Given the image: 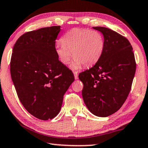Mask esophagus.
I'll list each match as a JSON object with an SVG mask.
<instances>
[{
    "label": "esophagus",
    "mask_w": 148,
    "mask_h": 148,
    "mask_svg": "<svg viewBox=\"0 0 148 148\" xmlns=\"http://www.w3.org/2000/svg\"><path fill=\"white\" fill-rule=\"evenodd\" d=\"M73 74H74L75 79H78V72H77V71H74L73 72Z\"/></svg>",
    "instance_id": "1"
}]
</instances>
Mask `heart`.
I'll list each match as a JSON object with an SVG mask.
<instances>
[{
    "mask_svg": "<svg viewBox=\"0 0 148 148\" xmlns=\"http://www.w3.org/2000/svg\"><path fill=\"white\" fill-rule=\"evenodd\" d=\"M62 43H57L55 51L61 63L67 65L72 53L75 58L71 67L74 70L92 66L100 59L104 50V39L97 31L75 28L62 38Z\"/></svg>",
    "mask_w": 148,
    "mask_h": 148,
    "instance_id": "heart-1",
    "label": "heart"
}]
</instances>
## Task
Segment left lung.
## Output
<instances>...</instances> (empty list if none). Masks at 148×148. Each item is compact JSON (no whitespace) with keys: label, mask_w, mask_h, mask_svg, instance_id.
<instances>
[{"label":"left lung","mask_w":148,"mask_h":148,"mask_svg":"<svg viewBox=\"0 0 148 148\" xmlns=\"http://www.w3.org/2000/svg\"><path fill=\"white\" fill-rule=\"evenodd\" d=\"M104 36V50L94 66L81 73L82 95L93 114L107 117L118 111L130 92L136 71L133 47L126 38L108 28L93 27Z\"/></svg>","instance_id":"1"}]
</instances>
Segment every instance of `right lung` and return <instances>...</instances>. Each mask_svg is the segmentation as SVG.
I'll return each instance as SVG.
<instances>
[{"mask_svg": "<svg viewBox=\"0 0 148 148\" xmlns=\"http://www.w3.org/2000/svg\"><path fill=\"white\" fill-rule=\"evenodd\" d=\"M60 26L41 28L22 35L15 42L10 73L18 97L30 114L48 120L58 115L73 73L55 51Z\"/></svg>", "mask_w": 148, "mask_h": 148, "instance_id": "1", "label": "right lung"}]
</instances>
